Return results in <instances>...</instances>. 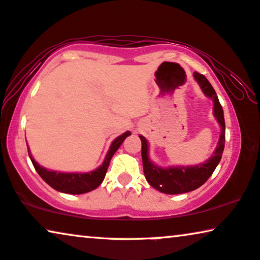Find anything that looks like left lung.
<instances>
[{
  "mask_svg": "<svg viewBox=\"0 0 260 260\" xmlns=\"http://www.w3.org/2000/svg\"><path fill=\"white\" fill-rule=\"evenodd\" d=\"M193 77L203 90V92L214 101V115L216 120L219 121L221 126V136L217 143L216 150L209 158L208 160L203 164H199L195 166H174V168H159L154 165L153 162L148 158V145L147 140L144 137L140 136L141 140V157H143V166H144V174L146 177V181L150 183V185L153 186L154 189L159 190L160 192L170 193H183L192 191L201 185L205 184L208 181V178L212 176L214 170L216 169L217 164L222 157V152L224 148V117L223 110L221 107L219 99L215 90L212 84L208 82L205 76L199 74V72H193Z\"/></svg>",
  "mask_w": 260,
  "mask_h": 260,
  "instance_id": "1",
  "label": "left lung"
}]
</instances>
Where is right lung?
Listing matches in <instances>:
<instances>
[{
    "instance_id": "right-lung-1",
    "label": "right lung",
    "mask_w": 260,
    "mask_h": 260,
    "mask_svg": "<svg viewBox=\"0 0 260 260\" xmlns=\"http://www.w3.org/2000/svg\"><path fill=\"white\" fill-rule=\"evenodd\" d=\"M128 136H131L129 132L123 133L122 136L117 137L115 140L113 141L110 145V148L107 153L105 161L102 162V165L96 170L91 172H86V174H64V172H57V171H51L47 169L40 166L38 162L32 158V155L28 154L30 157V160L33 162L34 169H36L38 174L40 175V177L47 183L48 185L57 190V191L65 192V193H72V195H78V193H85L91 191L98 188L105 179L107 169H108L110 159L114 155V153L117 151V148L120 147V145L123 143V140L126 139Z\"/></svg>"
}]
</instances>
